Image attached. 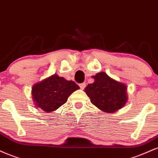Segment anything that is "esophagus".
<instances>
[{
    "instance_id": "34e87169",
    "label": "esophagus",
    "mask_w": 158,
    "mask_h": 158,
    "mask_svg": "<svg viewBox=\"0 0 158 158\" xmlns=\"http://www.w3.org/2000/svg\"><path fill=\"white\" fill-rule=\"evenodd\" d=\"M79 86H80V88L81 89H84L85 87H86V83H80V84H79Z\"/></svg>"
}]
</instances>
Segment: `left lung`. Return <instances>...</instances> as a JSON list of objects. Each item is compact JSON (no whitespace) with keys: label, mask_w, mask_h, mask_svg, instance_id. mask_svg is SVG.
<instances>
[{"label":"left lung","mask_w":158,"mask_h":158,"mask_svg":"<svg viewBox=\"0 0 158 158\" xmlns=\"http://www.w3.org/2000/svg\"><path fill=\"white\" fill-rule=\"evenodd\" d=\"M92 77L94 82L85 88L91 103L107 113L114 112L123 108L128 100L127 86L111 78L104 72H99Z\"/></svg>","instance_id":"obj_1"}]
</instances>
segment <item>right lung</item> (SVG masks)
<instances>
[{
  "label": "right lung",
  "instance_id": "add662e5",
  "mask_svg": "<svg viewBox=\"0 0 158 158\" xmlns=\"http://www.w3.org/2000/svg\"><path fill=\"white\" fill-rule=\"evenodd\" d=\"M80 87L72 81L55 75L35 83L31 95L35 106L46 112L56 110L67 101L69 96Z\"/></svg>",
  "mask_w": 158,
  "mask_h": 158
}]
</instances>
